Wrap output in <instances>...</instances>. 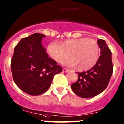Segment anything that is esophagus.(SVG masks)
<instances>
[{
	"label": "esophagus",
	"mask_w": 124,
	"mask_h": 124,
	"mask_svg": "<svg viewBox=\"0 0 124 124\" xmlns=\"http://www.w3.org/2000/svg\"><path fill=\"white\" fill-rule=\"evenodd\" d=\"M69 71V69H66V68H63V72H68Z\"/></svg>",
	"instance_id": "34e87169"
}]
</instances>
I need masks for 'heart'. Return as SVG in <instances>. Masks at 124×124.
<instances>
[{"label": "heart", "mask_w": 124, "mask_h": 124, "mask_svg": "<svg viewBox=\"0 0 124 124\" xmlns=\"http://www.w3.org/2000/svg\"><path fill=\"white\" fill-rule=\"evenodd\" d=\"M47 50L49 56L56 62H61L69 55L71 57L64 61V63L69 66H77V69L81 71L94 66L100 54L96 41L87 38L64 40L61 44L51 43Z\"/></svg>", "instance_id": "heart-1"}]
</instances>
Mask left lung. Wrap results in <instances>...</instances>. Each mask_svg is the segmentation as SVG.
Masks as SVG:
<instances>
[{"label": "left lung", "instance_id": "left-lung-1", "mask_svg": "<svg viewBox=\"0 0 124 124\" xmlns=\"http://www.w3.org/2000/svg\"><path fill=\"white\" fill-rule=\"evenodd\" d=\"M100 54L96 63L91 69L78 72L77 81L71 85L76 94L83 98H92L105 90L113 72L111 51L103 39H98Z\"/></svg>", "mask_w": 124, "mask_h": 124}]
</instances>
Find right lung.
<instances>
[{
  "mask_svg": "<svg viewBox=\"0 0 124 124\" xmlns=\"http://www.w3.org/2000/svg\"><path fill=\"white\" fill-rule=\"evenodd\" d=\"M46 36L34 33L22 38L15 47L11 60L14 82L27 94L38 96L51 86L54 75L62 71L54 60L48 57L41 41Z\"/></svg>",
  "mask_w": 124,
  "mask_h": 124,
  "instance_id": "1",
  "label": "right lung"
}]
</instances>
